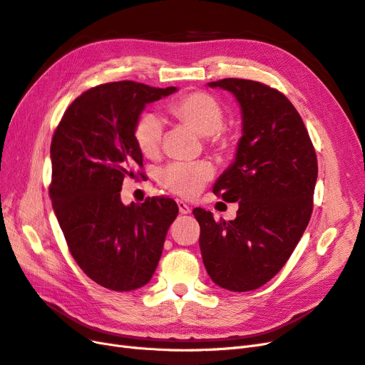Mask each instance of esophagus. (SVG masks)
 Segmentation results:
<instances>
[{
    "label": "esophagus",
    "instance_id": "esophagus-1",
    "mask_svg": "<svg viewBox=\"0 0 365 365\" xmlns=\"http://www.w3.org/2000/svg\"><path fill=\"white\" fill-rule=\"evenodd\" d=\"M176 204H178V208H180V213L181 215H189L192 212V208L187 205L185 202H182V201H176Z\"/></svg>",
    "mask_w": 365,
    "mask_h": 365
}]
</instances>
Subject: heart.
Here are the masks:
<instances>
[{
  "mask_svg": "<svg viewBox=\"0 0 365 365\" xmlns=\"http://www.w3.org/2000/svg\"><path fill=\"white\" fill-rule=\"evenodd\" d=\"M170 113L184 125L190 126L202 137H208L219 148L227 146L224 135V109L213 96L190 93L170 105ZM134 138L145 157H155L161 148L163 121L155 114H143L135 123ZM213 168L208 163H172L160 173L165 189L192 197L200 193L207 181L212 180Z\"/></svg>",
  "mask_w": 365,
  "mask_h": 365,
  "instance_id": "obj_1",
  "label": "heart"
}]
</instances>
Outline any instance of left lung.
<instances>
[{
	"instance_id": "obj_1",
	"label": "left lung",
	"mask_w": 365,
	"mask_h": 365,
	"mask_svg": "<svg viewBox=\"0 0 365 365\" xmlns=\"http://www.w3.org/2000/svg\"><path fill=\"white\" fill-rule=\"evenodd\" d=\"M236 97L242 137L236 157L213 185L239 202L235 220L216 222L195 208L204 267L233 292L260 288L288 262L312 215L318 176L315 149L300 114L280 91L245 79L207 83Z\"/></svg>"
}]
</instances>
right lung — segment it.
Returning a JSON list of instances; mask_svg holds the SVG:
<instances>
[{
	"instance_id": "1",
	"label": "right lung",
	"mask_w": 365,
	"mask_h": 365,
	"mask_svg": "<svg viewBox=\"0 0 365 365\" xmlns=\"http://www.w3.org/2000/svg\"><path fill=\"white\" fill-rule=\"evenodd\" d=\"M176 91L132 81L98 85L76 98L54 130V215L77 264L103 288L128 292L149 283L178 216L170 197L129 205L120 200L123 180L135 178L143 165L137 120L148 103Z\"/></svg>"
}]
</instances>
